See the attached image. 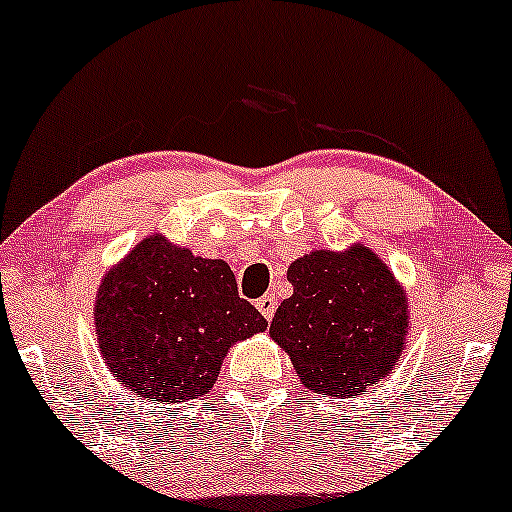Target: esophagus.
Instances as JSON below:
<instances>
[{"mask_svg": "<svg viewBox=\"0 0 512 512\" xmlns=\"http://www.w3.org/2000/svg\"><path fill=\"white\" fill-rule=\"evenodd\" d=\"M257 310L262 312V317L267 319V322H272L274 319V312H276V298L274 295H262L260 300H257Z\"/></svg>", "mask_w": 512, "mask_h": 512, "instance_id": "esophagus-1", "label": "esophagus"}]
</instances>
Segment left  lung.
Listing matches in <instances>:
<instances>
[{
  "label": "left lung",
  "mask_w": 512,
  "mask_h": 512,
  "mask_svg": "<svg viewBox=\"0 0 512 512\" xmlns=\"http://www.w3.org/2000/svg\"><path fill=\"white\" fill-rule=\"evenodd\" d=\"M288 281L293 295L269 334L305 389L346 398L389 377L408 336V298L372 250H315L288 267Z\"/></svg>",
  "instance_id": "left-lung-1"
}]
</instances>
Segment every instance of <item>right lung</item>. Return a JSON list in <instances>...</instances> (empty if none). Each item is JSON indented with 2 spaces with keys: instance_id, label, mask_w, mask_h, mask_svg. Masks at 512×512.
Masks as SVG:
<instances>
[{
  "instance_id": "1",
  "label": "right lung",
  "mask_w": 512,
  "mask_h": 512,
  "mask_svg": "<svg viewBox=\"0 0 512 512\" xmlns=\"http://www.w3.org/2000/svg\"><path fill=\"white\" fill-rule=\"evenodd\" d=\"M95 329L109 372L133 396L183 403L212 391L233 343L260 334L267 319L240 298L224 260L155 233L104 274Z\"/></svg>"
}]
</instances>
